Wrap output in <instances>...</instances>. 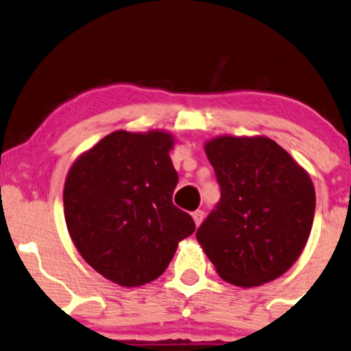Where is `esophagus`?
Masks as SVG:
<instances>
[{
	"label": "esophagus",
	"mask_w": 351,
	"mask_h": 351,
	"mask_svg": "<svg viewBox=\"0 0 351 351\" xmlns=\"http://www.w3.org/2000/svg\"><path fill=\"white\" fill-rule=\"evenodd\" d=\"M191 215H193L195 223H197V227H198V225H200L202 222H204L205 212H204V210H197V212H193V213H191Z\"/></svg>",
	"instance_id": "obj_1"
}]
</instances>
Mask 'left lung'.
<instances>
[{
    "label": "left lung",
    "instance_id": "8db88e82",
    "mask_svg": "<svg viewBox=\"0 0 351 351\" xmlns=\"http://www.w3.org/2000/svg\"><path fill=\"white\" fill-rule=\"evenodd\" d=\"M220 202L197 241L223 281L261 286L282 276L301 256L315 219L311 178L265 136H219L205 143Z\"/></svg>",
    "mask_w": 351,
    "mask_h": 351
}]
</instances>
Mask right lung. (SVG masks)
<instances>
[{"label":"right lung","mask_w":351,"mask_h":351,"mask_svg":"<svg viewBox=\"0 0 351 351\" xmlns=\"http://www.w3.org/2000/svg\"><path fill=\"white\" fill-rule=\"evenodd\" d=\"M169 132L114 131L69 169L64 210L69 234L92 269L136 287L166 271L178 242L195 232L173 205L178 173Z\"/></svg>","instance_id":"1"}]
</instances>
